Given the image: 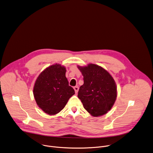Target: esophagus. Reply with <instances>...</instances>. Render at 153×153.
<instances>
[{"mask_svg": "<svg viewBox=\"0 0 153 153\" xmlns=\"http://www.w3.org/2000/svg\"><path fill=\"white\" fill-rule=\"evenodd\" d=\"M74 91H75V92H76V93H77V92H78V91H79V87H78V86H74Z\"/></svg>", "mask_w": 153, "mask_h": 153, "instance_id": "esophagus-1", "label": "esophagus"}]
</instances>
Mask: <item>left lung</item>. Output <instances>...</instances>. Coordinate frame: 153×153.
Here are the masks:
<instances>
[{"instance_id": "1", "label": "left lung", "mask_w": 153, "mask_h": 153, "mask_svg": "<svg viewBox=\"0 0 153 153\" xmlns=\"http://www.w3.org/2000/svg\"><path fill=\"white\" fill-rule=\"evenodd\" d=\"M77 68L83 76L84 83L77 96L83 107L94 117L105 114L113 107L117 95L113 77L104 68L94 64L77 65Z\"/></svg>"}]
</instances>
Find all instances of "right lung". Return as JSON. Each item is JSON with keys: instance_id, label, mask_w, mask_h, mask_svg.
I'll list each match as a JSON object with an SVG mask.
<instances>
[{"instance_id": "right-lung-1", "label": "right lung", "mask_w": 153, "mask_h": 153, "mask_svg": "<svg viewBox=\"0 0 153 153\" xmlns=\"http://www.w3.org/2000/svg\"><path fill=\"white\" fill-rule=\"evenodd\" d=\"M66 68L59 64L45 68L37 77L33 95L39 107L45 113L55 115L65 106L74 94L65 77Z\"/></svg>"}]
</instances>
